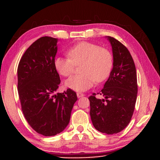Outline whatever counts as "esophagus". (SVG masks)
I'll return each instance as SVG.
<instances>
[{"label": "esophagus", "instance_id": "34e87169", "mask_svg": "<svg viewBox=\"0 0 160 160\" xmlns=\"http://www.w3.org/2000/svg\"><path fill=\"white\" fill-rule=\"evenodd\" d=\"M77 96H78V98H81V97L84 96V94H83V93H81V92H78V93H77Z\"/></svg>", "mask_w": 160, "mask_h": 160}]
</instances>
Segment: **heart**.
Listing matches in <instances>:
<instances>
[{"label": "heart", "mask_w": 160, "mask_h": 160, "mask_svg": "<svg viewBox=\"0 0 160 160\" xmlns=\"http://www.w3.org/2000/svg\"><path fill=\"white\" fill-rule=\"evenodd\" d=\"M68 57L55 59L56 71L63 77H68L80 65L81 74L74 75L65 82L67 87L75 91H86L95 82L105 80L113 68V59L109 49L95 43L82 41L72 46L67 52Z\"/></svg>", "instance_id": "1"}]
</instances>
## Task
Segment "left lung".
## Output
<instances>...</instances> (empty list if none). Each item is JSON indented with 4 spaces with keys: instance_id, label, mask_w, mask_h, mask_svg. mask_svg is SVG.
I'll return each mask as SVG.
<instances>
[{
    "instance_id": "obj_1",
    "label": "left lung",
    "mask_w": 160,
    "mask_h": 160,
    "mask_svg": "<svg viewBox=\"0 0 160 160\" xmlns=\"http://www.w3.org/2000/svg\"><path fill=\"white\" fill-rule=\"evenodd\" d=\"M113 51V66L99 93L104 98L89 97L90 117L97 130L108 135L118 133L129 123L135 110L138 84L136 68L129 51L119 40L108 37Z\"/></svg>"
}]
</instances>
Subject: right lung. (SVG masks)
<instances>
[{
	"instance_id": "obj_1",
	"label": "right lung",
	"mask_w": 160,
	"mask_h": 160,
	"mask_svg": "<svg viewBox=\"0 0 160 160\" xmlns=\"http://www.w3.org/2000/svg\"><path fill=\"white\" fill-rule=\"evenodd\" d=\"M57 39L42 37L26 49L18 65V93L22 111L36 132L53 136L69 123L76 92L55 94L60 78L54 65Z\"/></svg>"
}]
</instances>
